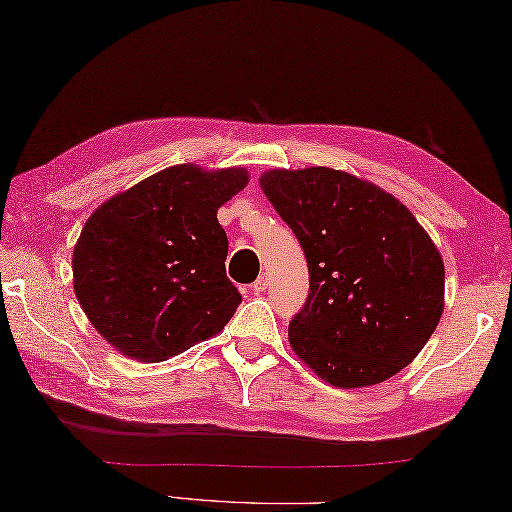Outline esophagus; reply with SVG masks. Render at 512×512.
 <instances>
[{"instance_id":"esophagus-1","label":"esophagus","mask_w":512,"mask_h":512,"mask_svg":"<svg viewBox=\"0 0 512 512\" xmlns=\"http://www.w3.org/2000/svg\"><path fill=\"white\" fill-rule=\"evenodd\" d=\"M268 288V275H262L259 277L253 286H250V290L255 292V295H262V292Z\"/></svg>"}]
</instances>
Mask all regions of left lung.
<instances>
[{"mask_svg":"<svg viewBox=\"0 0 512 512\" xmlns=\"http://www.w3.org/2000/svg\"><path fill=\"white\" fill-rule=\"evenodd\" d=\"M259 184L308 259L292 350L334 387L398 374L444 310V264L427 231L394 195L339 169H270Z\"/></svg>","mask_w":512,"mask_h":512,"instance_id":"obj_1","label":"left lung"}]
</instances>
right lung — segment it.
<instances>
[{"label":"right lung","instance_id":"1","mask_svg":"<svg viewBox=\"0 0 512 512\" xmlns=\"http://www.w3.org/2000/svg\"><path fill=\"white\" fill-rule=\"evenodd\" d=\"M248 184L244 167H167L114 195L72 253L74 295L118 352L160 363L220 334L242 295L226 277L217 209Z\"/></svg>","mask_w":512,"mask_h":512}]
</instances>
